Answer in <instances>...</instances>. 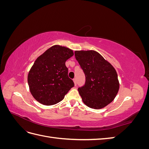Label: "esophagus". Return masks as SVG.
<instances>
[{"instance_id": "esophagus-1", "label": "esophagus", "mask_w": 149, "mask_h": 149, "mask_svg": "<svg viewBox=\"0 0 149 149\" xmlns=\"http://www.w3.org/2000/svg\"><path fill=\"white\" fill-rule=\"evenodd\" d=\"M73 82H74V85L76 86V84H77V81H76V78L73 79Z\"/></svg>"}]
</instances>
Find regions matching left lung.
I'll return each mask as SVG.
<instances>
[{
	"instance_id": "obj_1",
	"label": "left lung",
	"mask_w": 149,
	"mask_h": 149,
	"mask_svg": "<svg viewBox=\"0 0 149 149\" xmlns=\"http://www.w3.org/2000/svg\"><path fill=\"white\" fill-rule=\"evenodd\" d=\"M74 55L86 77L85 84L78 89L83 102L95 109L106 107L114 100L119 89L115 68L94 50L75 51Z\"/></svg>"
}]
</instances>
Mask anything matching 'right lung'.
<instances>
[{
  "instance_id": "1",
  "label": "right lung",
  "mask_w": 149,
  "mask_h": 149,
  "mask_svg": "<svg viewBox=\"0 0 149 149\" xmlns=\"http://www.w3.org/2000/svg\"><path fill=\"white\" fill-rule=\"evenodd\" d=\"M73 55L72 49L56 45L37 58L27 80L31 95L38 102L46 106L55 104L74 86L65 65L66 61Z\"/></svg>"
}]
</instances>
